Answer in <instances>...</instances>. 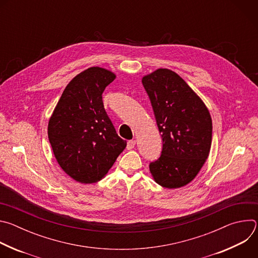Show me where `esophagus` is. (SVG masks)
<instances>
[{
  "label": "esophagus",
  "mask_w": 258,
  "mask_h": 258,
  "mask_svg": "<svg viewBox=\"0 0 258 258\" xmlns=\"http://www.w3.org/2000/svg\"><path fill=\"white\" fill-rule=\"evenodd\" d=\"M135 146H136V141H135V140H131V141L127 142L126 149H127V150H132V149L135 148Z\"/></svg>",
  "instance_id": "34e87169"
}]
</instances>
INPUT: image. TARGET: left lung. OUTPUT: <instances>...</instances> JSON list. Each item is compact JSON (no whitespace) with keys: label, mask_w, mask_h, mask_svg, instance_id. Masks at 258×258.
Returning a JSON list of instances; mask_svg holds the SVG:
<instances>
[{"label":"left lung","mask_w":258,"mask_h":258,"mask_svg":"<svg viewBox=\"0 0 258 258\" xmlns=\"http://www.w3.org/2000/svg\"><path fill=\"white\" fill-rule=\"evenodd\" d=\"M162 138L160 157L149 165L158 185L186 186L206 161L212 139L208 109L175 72L160 68L142 80Z\"/></svg>","instance_id":"left-lung-1"}]
</instances>
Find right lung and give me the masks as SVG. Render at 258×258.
Segmentation results:
<instances>
[{"label":"right lung","mask_w":258,"mask_h":258,"mask_svg":"<svg viewBox=\"0 0 258 258\" xmlns=\"http://www.w3.org/2000/svg\"><path fill=\"white\" fill-rule=\"evenodd\" d=\"M113 72L90 67L63 91L49 120L48 137L61 168L73 179H102L126 147L108 117L102 94L115 80Z\"/></svg>","instance_id":"right-lung-1"}]
</instances>
